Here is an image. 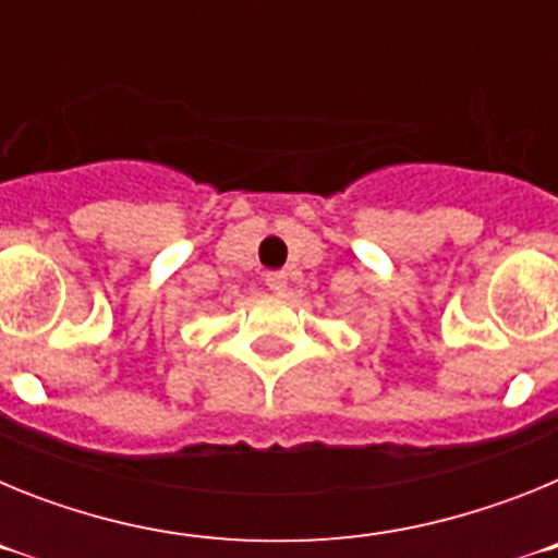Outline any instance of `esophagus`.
I'll list each match as a JSON object with an SVG mask.
<instances>
[{
	"instance_id": "esophagus-1",
	"label": "esophagus",
	"mask_w": 558,
	"mask_h": 558,
	"mask_svg": "<svg viewBox=\"0 0 558 558\" xmlns=\"http://www.w3.org/2000/svg\"><path fill=\"white\" fill-rule=\"evenodd\" d=\"M265 284H268V290L274 295L288 293V276H284L282 270H270V274H265Z\"/></svg>"
}]
</instances>
